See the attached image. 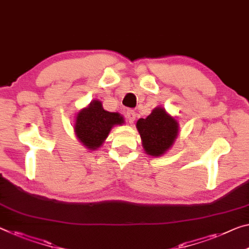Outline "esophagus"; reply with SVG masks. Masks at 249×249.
<instances>
[{"label":"esophagus","mask_w":249,"mask_h":249,"mask_svg":"<svg viewBox=\"0 0 249 249\" xmlns=\"http://www.w3.org/2000/svg\"><path fill=\"white\" fill-rule=\"evenodd\" d=\"M125 118H127L129 124H133L136 120V112L131 109H128L127 111H125Z\"/></svg>","instance_id":"34e87169"}]
</instances>
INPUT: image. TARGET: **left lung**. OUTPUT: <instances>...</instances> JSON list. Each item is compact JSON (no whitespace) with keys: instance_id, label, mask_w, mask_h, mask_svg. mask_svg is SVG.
Returning <instances> with one entry per match:
<instances>
[{"instance_id":"8db88e82","label":"left lung","mask_w":249,"mask_h":249,"mask_svg":"<svg viewBox=\"0 0 249 249\" xmlns=\"http://www.w3.org/2000/svg\"><path fill=\"white\" fill-rule=\"evenodd\" d=\"M137 129L147 155L159 157L173 146L178 136L179 125L174 117L159 107L152 110L146 119L138 120Z\"/></svg>"}]
</instances>
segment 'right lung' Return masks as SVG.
Returning <instances> with one entry per match:
<instances>
[{
    "label": "right lung",
    "instance_id": "obj_1",
    "mask_svg": "<svg viewBox=\"0 0 249 249\" xmlns=\"http://www.w3.org/2000/svg\"><path fill=\"white\" fill-rule=\"evenodd\" d=\"M124 122L119 113L106 111L101 101L93 100L76 114L74 132L83 146L95 150L105 142L113 125Z\"/></svg>",
    "mask_w": 249,
    "mask_h": 249
}]
</instances>
